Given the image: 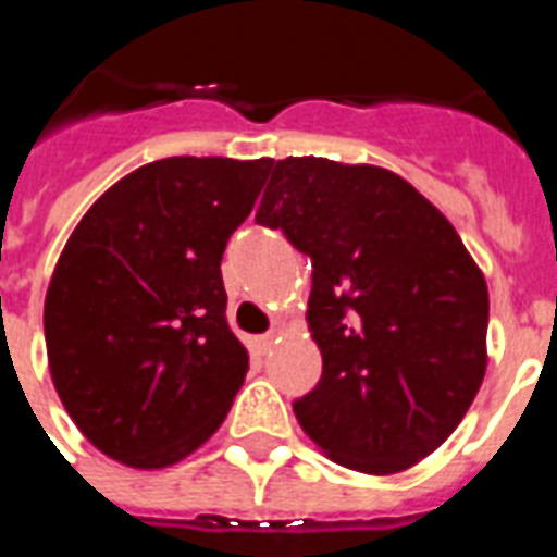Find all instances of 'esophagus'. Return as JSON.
I'll return each instance as SVG.
<instances>
[{
  "label": "esophagus",
  "instance_id": "esophagus-1",
  "mask_svg": "<svg viewBox=\"0 0 557 557\" xmlns=\"http://www.w3.org/2000/svg\"><path fill=\"white\" fill-rule=\"evenodd\" d=\"M274 344H277V335H274V332H265V335H260V338H257V349H260L262 356H265V352H271V347H274Z\"/></svg>",
  "mask_w": 557,
  "mask_h": 557
}]
</instances>
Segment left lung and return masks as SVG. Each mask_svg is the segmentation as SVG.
I'll return each instance as SVG.
<instances>
[{"instance_id": "obj_1", "label": "left lung", "mask_w": 557, "mask_h": 557, "mask_svg": "<svg viewBox=\"0 0 557 557\" xmlns=\"http://www.w3.org/2000/svg\"><path fill=\"white\" fill-rule=\"evenodd\" d=\"M257 222L312 257L323 372L295 416L344 468L398 474L457 431L483 384L488 286L448 219L372 164L288 156Z\"/></svg>"}]
</instances>
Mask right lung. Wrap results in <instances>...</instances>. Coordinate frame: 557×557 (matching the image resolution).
I'll return each mask as SVG.
<instances>
[{"label":"right lung","instance_id":"1","mask_svg":"<svg viewBox=\"0 0 557 557\" xmlns=\"http://www.w3.org/2000/svg\"><path fill=\"white\" fill-rule=\"evenodd\" d=\"M265 159L173 156L109 187L46 292L51 381L81 433L129 468L176 466L216 433L248 372L225 321L222 253Z\"/></svg>","mask_w":557,"mask_h":557}]
</instances>
